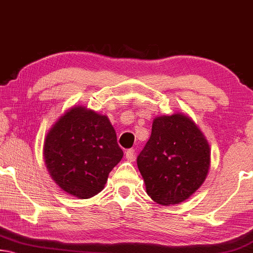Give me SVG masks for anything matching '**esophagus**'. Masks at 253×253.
Masks as SVG:
<instances>
[{"label":"esophagus","mask_w":253,"mask_h":253,"mask_svg":"<svg viewBox=\"0 0 253 253\" xmlns=\"http://www.w3.org/2000/svg\"><path fill=\"white\" fill-rule=\"evenodd\" d=\"M126 158L129 162H133L134 161V149H129L126 151Z\"/></svg>","instance_id":"34e87169"}]
</instances>
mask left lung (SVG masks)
Wrapping results in <instances>:
<instances>
[{"label": "left lung", "mask_w": 253, "mask_h": 253, "mask_svg": "<svg viewBox=\"0 0 253 253\" xmlns=\"http://www.w3.org/2000/svg\"><path fill=\"white\" fill-rule=\"evenodd\" d=\"M137 164L151 199L159 205H176L203 185L211 169V147L189 116L161 115L154 119Z\"/></svg>", "instance_id": "obj_1"}]
</instances>
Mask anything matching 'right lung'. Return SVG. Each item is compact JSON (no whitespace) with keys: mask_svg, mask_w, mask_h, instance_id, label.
Returning a JSON list of instances; mask_svg holds the SVG:
<instances>
[{"mask_svg":"<svg viewBox=\"0 0 253 253\" xmlns=\"http://www.w3.org/2000/svg\"><path fill=\"white\" fill-rule=\"evenodd\" d=\"M44 161L60 188L79 199H88L104 189L108 174L123 151L106 115L84 106L70 108L45 137Z\"/></svg>","mask_w":253,"mask_h":253,"instance_id":"1","label":"right lung"}]
</instances>
